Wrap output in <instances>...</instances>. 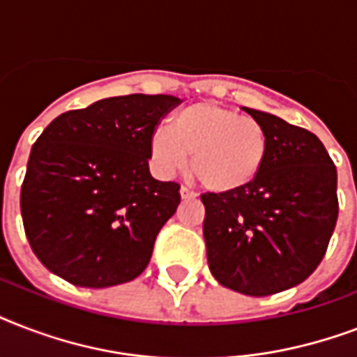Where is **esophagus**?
<instances>
[{
	"label": "esophagus",
	"mask_w": 357,
	"mask_h": 357,
	"mask_svg": "<svg viewBox=\"0 0 357 357\" xmlns=\"http://www.w3.org/2000/svg\"><path fill=\"white\" fill-rule=\"evenodd\" d=\"M179 192H181V198H196L195 190H190L189 187H185V185L179 189Z\"/></svg>",
	"instance_id": "34e87169"
}]
</instances>
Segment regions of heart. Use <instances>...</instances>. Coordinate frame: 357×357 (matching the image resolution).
Here are the masks:
<instances>
[{
  "label": "heart",
  "instance_id": "heart-1",
  "mask_svg": "<svg viewBox=\"0 0 357 357\" xmlns=\"http://www.w3.org/2000/svg\"><path fill=\"white\" fill-rule=\"evenodd\" d=\"M195 176L213 192H235L248 187L266 161L268 135L255 119L213 102L181 109L170 126L150 139V155L161 176L178 172L189 162Z\"/></svg>",
  "mask_w": 357,
  "mask_h": 357
}]
</instances>
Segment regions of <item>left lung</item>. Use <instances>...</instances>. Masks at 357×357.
Wrapping results in <instances>:
<instances>
[{
    "label": "left lung",
    "instance_id": "8db88e82",
    "mask_svg": "<svg viewBox=\"0 0 357 357\" xmlns=\"http://www.w3.org/2000/svg\"><path fill=\"white\" fill-rule=\"evenodd\" d=\"M268 135L259 176L235 192H206L207 263L220 285L268 296L298 285L326 254L337 222V170L317 135L243 107Z\"/></svg>",
    "mask_w": 357,
    "mask_h": 357
}]
</instances>
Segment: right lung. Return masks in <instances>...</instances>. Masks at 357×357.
Masks as SVG:
<instances>
[{
	"mask_svg": "<svg viewBox=\"0 0 357 357\" xmlns=\"http://www.w3.org/2000/svg\"><path fill=\"white\" fill-rule=\"evenodd\" d=\"M181 100L105 98L59 114L31 148L20 209L31 248L77 287L131 282L178 209L176 181L151 178L150 139Z\"/></svg>",
	"mask_w": 357,
	"mask_h": 357,
	"instance_id": "obj_1",
	"label": "right lung"
}]
</instances>
